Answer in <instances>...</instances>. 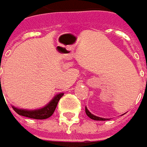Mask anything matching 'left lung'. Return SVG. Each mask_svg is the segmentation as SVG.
<instances>
[{"instance_id": "left-lung-1", "label": "left lung", "mask_w": 147, "mask_h": 147, "mask_svg": "<svg viewBox=\"0 0 147 147\" xmlns=\"http://www.w3.org/2000/svg\"><path fill=\"white\" fill-rule=\"evenodd\" d=\"M85 112H86V114L88 115V117H90L91 119L92 120H96V121H106V120H108V119H107V118H102V117H97V116H95V115H93L88 110V108L85 107Z\"/></svg>"}]
</instances>
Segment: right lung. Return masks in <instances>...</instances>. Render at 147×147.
<instances>
[{
    "instance_id": "right-lung-1",
    "label": "right lung",
    "mask_w": 147,
    "mask_h": 147,
    "mask_svg": "<svg viewBox=\"0 0 147 147\" xmlns=\"http://www.w3.org/2000/svg\"><path fill=\"white\" fill-rule=\"evenodd\" d=\"M63 92L59 93V94H57L46 106H45L40 109L26 110V109H20V108H17L14 106H12V108L14 109V111L16 113H18L20 116H23V117L33 118V119H40V120L41 119H46V118H49V117H51L53 115L55 108L57 107V104H58L59 99L63 97Z\"/></svg>"
}]
</instances>
